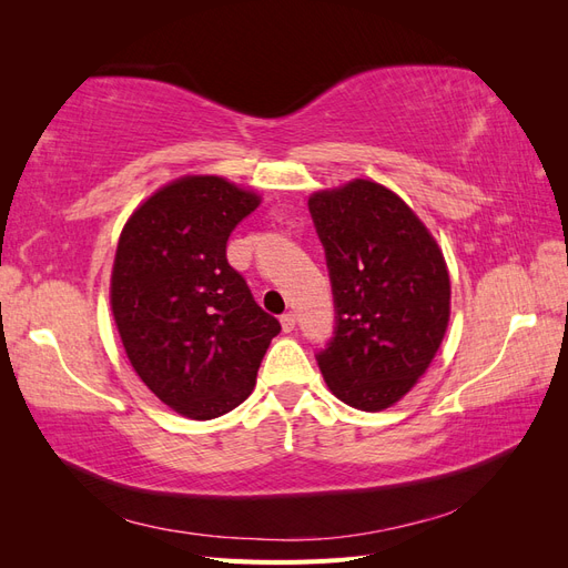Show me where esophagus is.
<instances>
[{"instance_id": "obj_1", "label": "esophagus", "mask_w": 568, "mask_h": 568, "mask_svg": "<svg viewBox=\"0 0 568 568\" xmlns=\"http://www.w3.org/2000/svg\"><path fill=\"white\" fill-rule=\"evenodd\" d=\"M280 322H282V329L284 332H294L296 329V315L294 313H284Z\"/></svg>"}]
</instances>
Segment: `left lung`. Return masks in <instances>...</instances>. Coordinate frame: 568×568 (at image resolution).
<instances>
[{"label":"left lung","mask_w":568,"mask_h":568,"mask_svg":"<svg viewBox=\"0 0 568 568\" xmlns=\"http://www.w3.org/2000/svg\"><path fill=\"white\" fill-rule=\"evenodd\" d=\"M307 205L336 305L322 376L341 403L388 409L417 386L448 332V263L419 215L379 182L320 189Z\"/></svg>","instance_id":"left-lung-1"}]
</instances>
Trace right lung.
<instances>
[{"mask_svg":"<svg viewBox=\"0 0 568 568\" xmlns=\"http://www.w3.org/2000/svg\"><path fill=\"white\" fill-rule=\"evenodd\" d=\"M263 196L220 175H182L128 217L111 313L132 369L178 415L209 422L242 405L280 322L227 263V239Z\"/></svg>","mask_w":568,"mask_h":568,"instance_id":"right-lung-1","label":"right lung"}]
</instances>
